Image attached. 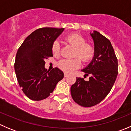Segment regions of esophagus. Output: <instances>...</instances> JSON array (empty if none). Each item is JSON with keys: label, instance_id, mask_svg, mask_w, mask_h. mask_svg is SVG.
<instances>
[{"label": "esophagus", "instance_id": "1", "mask_svg": "<svg viewBox=\"0 0 131 131\" xmlns=\"http://www.w3.org/2000/svg\"><path fill=\"white\" fill-rule=\"evenodd\" d=\"M64 77H67L68 76V74L67 73H64Z\"/></svg>", "mask_w": 131, "mask_h": 131}]
</instances>
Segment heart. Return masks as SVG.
Masks as SVG:
<instances>
[{
  "label": "heart",
  "instance_id": "1",
  "mask_svg": "<svg viewBox=\"0 0 131 131\" xmlns=\"http://www.w3.org/2000/svg\"><path fill=\"white\" fill-rule=\"evenodd\" d=\"M66 40L76 47L73 54V56L76 58L73 59H61L58 62V65L63 72L66 73H72L80 67V59L85 63L89 61L93 58L94 51L92 46L88 43H85V40L84 38L78 34H74L68 35L66 37ZM52 52L55 56H59L60 54V44L58 41H54L52 43Z\"/></svg>",
  "mask_w": 131,
  "mask_h": 131
}]
</instances>
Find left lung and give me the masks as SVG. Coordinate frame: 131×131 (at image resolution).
Returning a JSON list of instances; mask_svg holds the SVG:
<instances>
[{
    "label": "left lung",
    "mask_w": 131,
    "mask_h": 131,
    "mask_svg": "<svg viewBox=\"0 0 131 131\" xmlns=\"http://www.w3.org/2000/svg\"><path fill=\"white\" fill-rule=\"evenodd\" d=\"M94 43V56L83 69L89 80L77 77L71 87V95L76 103L91 107L100 103L112 89L118 73V59L110 40L97 32L91 34Z\"/></svg>",
    "instance_id": "obj_1"
}]
</instances>
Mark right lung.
<instances>
[{
  "label": "right lung",
  "instance_id": "add662e5",
  "mask_svg": "<svg viewBox=\"0 0 131 131\" xmlns=\"http://www.w3.org/2000/svg\"><path fill=\"white\" fill-rule=\"evenodd\" d=\"M64 28H39L25 39L18 50L14 70L19 86L30 100L40 101L53 92L64 73L56 67L44 68L45 60L52 57V45Z\"/></svg>",
  "mask_w": 131,
  "mask_h": 131
}]
</instances>
